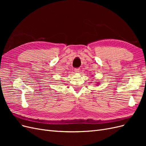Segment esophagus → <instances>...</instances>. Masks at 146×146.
<instances>
[{"label": "esophagus", "instance_id": "1", "mask_svg": "<svg viewBox=\"0 0 146 146\" xmlns=\"http://www.w3.org/2000/svg\"><path fill=\"white\" fill-rule=\"evenodd\" d=\"M74 71L76 72H80V68H75V69H74Z\"/></svg>", "mask_w": 146, "mask_h": 146}]
</instances>
